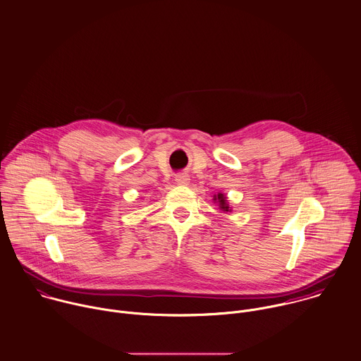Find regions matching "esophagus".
Instances as JSON below:
<instances>
[{
    "mask_svg": "<svg viewBox=\"0 0 361 361\" xmlns=\"http://www.w3.org/2000/svg\"><path fill=\"white\" fill-rule=\"evenodd\" d=\"M176 183L180 184V185H187V184L190 183V177H188L187 174H184V173L177 174V176H176Z\"/></svg>",
    "mask_w": 361,
    "mask_h": 361,
    "instance_id": "esophagus-1",
    "label": "esophagus"
}]
</instances>
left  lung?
Wrapping results in <instances>:
<instances>
[{
  "instance_id": "obj_1",
  "label": "left lung",
  "mask_w": 361,
  "mask_h": 361,
  "mask_svg": "<svg viewBox=\"0 0 361 361\" xmlns=\"http://www.w3.org/2000/svg\"><path fill=\"white\" fill-rule=\"evenodd\" d=\"M214 200L215 201H218V204H219V208L222 209V211H229V205H228V202H226V197L224 195V194H218V195H215L214 197Z\"/></svg>"
}]
</instances>
